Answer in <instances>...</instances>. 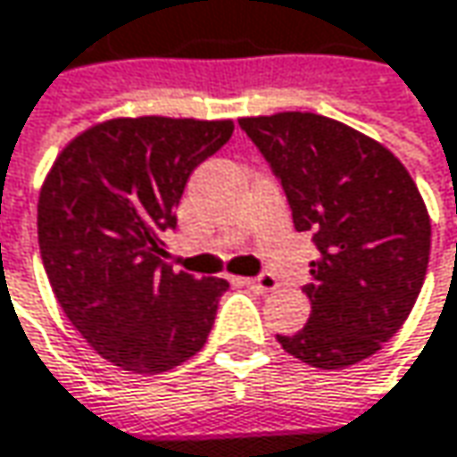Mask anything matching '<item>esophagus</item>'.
<instances>
[{"label": "esophagus", "instance_id": "obj_1", "mask_svg": "<svg viewBox=\"0 0 457 457\" xmlns=\"http://www.w3.org/2000/svg\"><path fill=\"white\" fill-rule=\"evenodd\" d=\"M243 284L248 287V289H253L258 295H266V292H274L279 282L271 277V274H261V277H253V279H243Z\"/></svg>", "mask_w": 457, "mask_h": 457}]
</instances>
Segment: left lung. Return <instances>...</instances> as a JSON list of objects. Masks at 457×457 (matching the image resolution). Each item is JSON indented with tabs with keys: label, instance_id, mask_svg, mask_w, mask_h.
Segmentation results:
<instances>
[{
	"label": "left lung",
	"instance_id": "1",
	"mask_svg": "<svg viewBox=\"0 0 457 457\" xmlns=\"http://www.w3.org/2000/svg\"><path fill=\"white\" fill-rule=\"evenodd\" d=\"M240 126L320 251L303 287L308 323L277 341L310 367L362 362L406 323L424 284L432 222L414 178L388 147L328 116L282 111Z\"/></svg>",
	"mask_w": 457,
	"mask_h": 457
}]
</instances>
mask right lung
Listing matches in <instances>:
<instances>
[{
    "label": "right lung",
    "mask_w": 457,
    "mask_h": 457,
    "mask_svg": "<svg viewBox=\"0 0 457 457\" xmlns=\"http://www.w3.org/2000/svg\"><path fill=\"white\" fill-rule=\"evenodd\" d=\"M229 119H108L59 152L38 196L51 289L95 352L137 375L191 360L212 331L225 279L165 261V232L194 168L232 137Z\"/></svg>",
    "instance_id": "obj_1"
}]
</instances>
